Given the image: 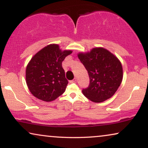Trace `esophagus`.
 <instances>
[{
  "instance_id": "obj_1",
  "label": "esophagus",
  "mask_w": 148,
  "mask_h": 148,
  "mask_svg": "<svg viewBox=\"0 0 148 148\" xmlns=\"http://www.w3.org/2000/svg\"><path fill=\"white\" fill-rule=\"evenodd\" d=\"M76 82V78H74V79H73L72 80H70V83H74V82Z\"/></svg>"
}]
</instances>
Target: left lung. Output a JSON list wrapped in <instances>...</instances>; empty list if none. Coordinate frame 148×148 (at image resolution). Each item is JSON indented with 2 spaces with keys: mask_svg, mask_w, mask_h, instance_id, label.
Masks as SVG:
<instances>
[{
  "mask_svg": "<svg viewBox=\"0 0 148 148\" xmlns=\"http://www.w3.org/2000/svg\"><path fill=\"white\" fill-rule=\"evenodd\" d=\"M89 76L87 88L82 93L90 101L100 103L112 97L121 85L123 67L116 57L107 49L99 47L78 55Z\"/></svg>",
  "mask_w": 148,
  "mask_h": 148,
  "instance_id": "8db88e82",
  "label": "left lung"
}]
</instances>
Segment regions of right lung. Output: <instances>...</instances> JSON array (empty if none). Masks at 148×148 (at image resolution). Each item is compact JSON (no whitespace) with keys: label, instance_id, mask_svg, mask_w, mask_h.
<instances>
[{"label":"right lung","instance_id":"1","mask_svg":"<svg viewBox=\"0 0 148 148\" xmlns=\"http://www.w3.org/2000/svg\"><path fill=\"white\" fill-rule=\"evenodd\" d=\"M72 51L60 49L58 45H49L31 59L25 71L26 83L31 93L38 99L51 101L60 97L68 84L62 62Z\"/></svg>","mask_w":148,"mask_h":148}]
</instances>
